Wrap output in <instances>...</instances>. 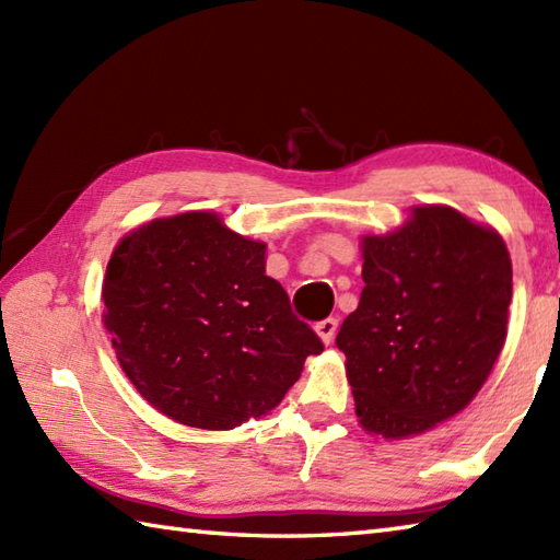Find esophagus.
Returning <instances> with one entry per match:
<instances>
[{"instance_id":"34e87169","label":"esophagus","mask_w":560,"mask_h":560,"mask_svg":"<svg viewBox=\"0 0 560 560\" xmlns=\"http://www.w3.org/2000/svg\"><path fill=\"white\" fill-rule=\"evenodd\" d=\"M337 327H339V319L337 317H327V319H323V323L315 325L319 339H323L325 343H331V339H335Z\"/></svg>"}]
</instances>
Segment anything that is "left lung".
I'll return each instance as SVG.
<instances>
[{
	"label": "left lung",
	"mask_w": 560,
	"mask_h": 560,
	"mask_svg": "<svg viewBox=\"0 0 560 560\" xmlns=\"http://www.w3.org/2000/svg\"><path fill=\"white\" fill-rule=\"evenodd\" d=\"M361 247L365 287L337 347L361 425L409 438L486 383L508 335L513 265L501 235L450 207H413L399 231Z\"/></svg>",
	"instance_id": "1"
}]
</instances>
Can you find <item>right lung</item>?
Listing matches in <instances>:
<instances>
[{
  "instance_id": "obj_1",
  "label": "right lung",
  "mask_w": 560,
  "mask_h": 560,
  "mask_svg": "<svg viewBox=\"0 0 560 560\" xmlns=\"http://www.w3.org/2000/svg\"><path fill=\"white\" fill-rule=\"evenodd\" d=\"M265 253L209 211L156 219L115 247L103 323L125 375L173 421L231 431L257 419L325 349Z\"/></svg>"
}]
</instances>
